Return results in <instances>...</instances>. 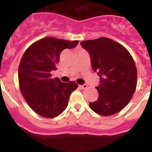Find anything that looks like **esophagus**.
I'll use <instances>...</instances> for the list:
<instances>
[{"mask_svg": "<svg viewBox=\"0 0 152 152\" xmlns=\"http://www.w3.org/2000/svg\"><path fill=\"white\" fill-rule=\"evenodd\" d=\"M79 87H80V88H81V89H86V88H87V84H83V85H79Z\"/></svg>", "mask_w": 152, "mask_h": 152, "instance_id": "1", "label": "esophagus"}]
</instances>
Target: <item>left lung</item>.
Listing matches in <instances>:
<instances>
[{
  "instance_id": "obj_1",
  "label": "left lung",
  "mask_w": 152,
  "mask_h": 152,
  "mask_svg": "<svg viewBox=\"0 0 152 152\" xmlns=\"http://www.w3.org/2000/svg\"><path fill=\"white\" fill-rule=\"evenodd\" d=\"M89 53L93 70L100 77L96 101L90 102L96 113L103 116L121 111L136 90L137 71L130 53L121 44L107 37L80 43Z\"/></svg>"
}]
</instances>
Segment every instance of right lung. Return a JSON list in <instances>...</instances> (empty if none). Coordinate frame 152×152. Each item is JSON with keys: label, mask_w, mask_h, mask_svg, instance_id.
Returning <instances> with one entry per match:
<instances>
[{"label": "right lung", "mask_w": 152, "mask_h": 152, "mask_svg": "<svg viewBox=\"0 0 152 152\" xmlns=\"http://www.w3.org/2000/svg\"><path fill=\"white\" fill-rule=\"evenodd\" d=\"M78 41L45 37L26 50L19 66V88L28 105L44 118H55L66 108L71 93L77 88L75 81L62 83L52 78L51 72L65 49H72Z\"/></svg>", "instance_id": "add662e5"}]
</instances>
